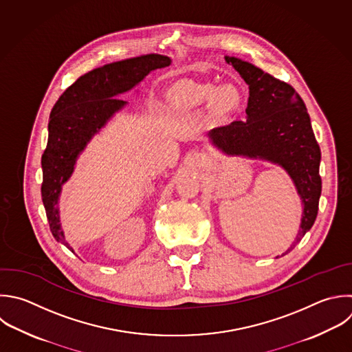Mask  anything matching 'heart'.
<instances>
[{
	"label": "heart",
	"instance_id": "heart-1",
	"mask_svg": "<svg viewBox=\"0 0 352 352\" xmlns=\"http://www.w3.org/2000/svg\"><path fill=\"white\" fill-rule=\"evenodd\" d=\"M194 96L199 100H212L217 96V89L213 87H195ZM234 94L231 91H223L217 98V107L221 111L228 110L234 104Z\"/></svg>",
	"mask_w": 352,
	"mask_h": 352
}]
</instances>
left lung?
I'll list each match as a JSON object with an SVG mask.
<instances>
[{
	"label": "left lung",
	"instance_id": "8db88e82",
	"mask_svg": "<svg viewBox=\"0 0 352 352\" xmlns=\"http://www.w3.org/2000/svg\"><path fill=\"white\" fill-rule=\"evenodd\" d=\"M224 59L249 87L246 120L213 128L209 138L223 153L276 164L293 180L302 214L297 236L283 253L286 254L309 231L318 214L322 190L320 148L305 104L293 87L252 63L234 56Z\"/></svg>",
	"mask_w": 352,
	"mask_h": 352
}]
</instances>
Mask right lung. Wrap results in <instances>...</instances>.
I'll use <instances>...</instances> for the list:
<instances>
[{"instance_id": "obj_1", "label": "right lung", "mask_w": 352, "mask_h": 352, "mask_svg": "<svg viewBox=\"0 0 352 352\" xmlns=\"http://www.w3.org/2000/svg\"><path fill=\"white\" fill-rule=\"evenodd\" d=\"M169 65L168 56L157 54L104 65L81 76L54 106L48 124V144L41 160V195L55 239L73 253V248L66 242L58 208L62 186L73 175L76 162L91 139L126 106L128 102L117 96L131 91L153 70Z\"/></svg>"}]
</instances>
